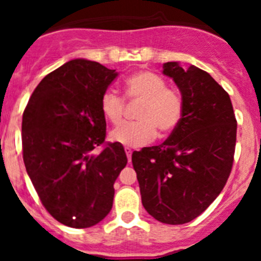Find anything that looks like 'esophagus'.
<instances>
[{
  "label": "esophagus",
  "instance_id": "obj_1",
  "mask_svg": "<svg viewBox=\"0 0 261 261\" xmlns=\"http://www.w3.org/2000/svg\"><path fill=\"white\" fill-rule=\"evenodd\" d=\"M124 150H125L126 158H128V162H130V161H132V149H129V147H125Z\"/></svg>",
  "mask_w": 261,
  "mask_h": 261
}]
</instances>
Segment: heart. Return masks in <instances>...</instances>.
<instances>
[{"label": "heart", "mask_w": 261, "mask_h": 261, "mask_svg": "<svg viewBox=\"0 0 261 261\" xmlns=\"http://www.w3.org/2000/svg\"><path fill=\"white\" fill-rule=\"evenodd\" d=\"M125 98L138 100L137 121L124 123L111 132V140L128 147H140L153 141L156 129L163 136L177 128L183 116V102L176 91L167 89L165 81L150 71H140L126 78ZM100 110L110 123H121L125 111L124 99L112 90L100 98Z\"/></svg>", "instance_id": "heart-1"}]
</instances>
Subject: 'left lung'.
<instances>
[{
  "instance_id": "obj_1",
  "label": "left lung",
  "mask_w": 261,
  "mask_h": 261,
  "mask_svg": "<svg viewBox=\"0 0 261 261\" xmlns=\"http://www.w3.org/2000/svg\"><path fill=\"white\" fill-rule=\"evenodd\" d=\"M163 74L180 90L183 116L163 144L133 151L132 163L147 213L183 225L208 208L229 179L237 119L229 94L209 73L166 62Z\"/></svg>"
}]
</instances>
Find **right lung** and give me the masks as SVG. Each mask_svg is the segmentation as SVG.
I'll return each mask as SVG.
<instances>
[{"mask_svg": "<svg viewBox=\"0 0 261 261\" xmlns=\"http://www.w3.org/2000/svg\"><path fill=\"white\" fill-rule=\"evenodd\" d=\"M116 77L99 62L71 60L41 80L23 112L26 171L48 213L69 227H91L110 213L128 162L123 145L105 142L100 98Z\"/></svg>", "mask_w": 261, "mask_h": 261, "instance_id": "add662e5", "label": "right lung"}]
</instances>
